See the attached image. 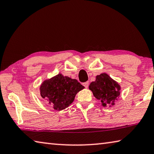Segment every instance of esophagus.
<instances>
[{"mask_svg":"<svg viewBox=\"0 0 154 154\" xmlns=\"http://www.w3.org/2000/svg\"><path fill=\"white\" fill-rule=\"evenodd\" d=\"M83 85L85 86V88H88V86H89V82H87L83 83Z\"/></svg>","mask_w":154,"mask_h":154,"instance_id":"esophagus-1","label":"esophagus"}]
</instances>
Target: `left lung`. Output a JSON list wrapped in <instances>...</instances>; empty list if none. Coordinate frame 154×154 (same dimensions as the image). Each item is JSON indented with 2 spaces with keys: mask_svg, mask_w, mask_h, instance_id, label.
<instances>
[{
  "mask_svg": "<svg viewBox=\"0 0 154 154\" xmlns=\"http://www.w3.org/2000/svg\"><path fill=\"white\" fill-rule=\"evenodd\" d=\"M89 88L103 106L114 105L121 94L120 85L104 72L97 75L96 81L90 83Z\"/></svg>",
  "mask_w": 154,
  "mask_h": 154,
  "instance_id": "8db88e82",
  "label": "left lung"
}]
</instances>
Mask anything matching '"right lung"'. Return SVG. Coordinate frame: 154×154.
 <instances>
[{
    "mask_svg": "<svg viewBox=\"0 0 154 154\" xmlns=\"http://www.w3.org/2000/svg\"><path fill=\"white\" fill-rule=\"evenodd\" d=\"M84 88L77 79L58 74L45 80L40 85V95L56 110L67 108L74 101L75 97Z\"/></svg>",
    "mask_w": 154,
    "mask_h": 154,
    "instance_id": "add662e5",
    "label": "right lung"
}]
</instances>
